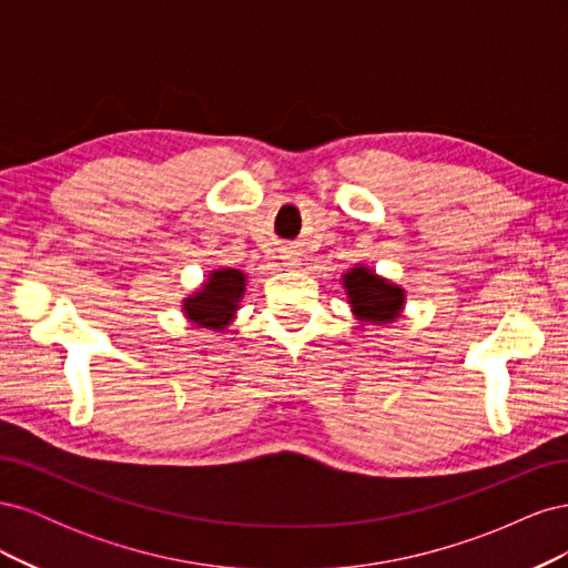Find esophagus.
Returning a JSON list of instances; mask_svg holds the SVG:
<instances>
[{"label": "esophagus", "instance_id": "1", "mask_svg": "<svg viewBox=\"0 0 568 568\" xmlns=\"http://www.w3.org/2000/svg\"><path fill=\"white\" fill-rule=\"evenodd\" d=\"M282 261H284V265L286 267H301V253L298 251H294V248H286L284 253H282Z\"/></svg>", "mask_w": 568, "mask_h": 568}]
</instances>
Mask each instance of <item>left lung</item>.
Segmentation results:
<instances>
[{"label":"left lung","instance_id":"1","mask_svg":"<svg viewBox=\"0 0 568 568\" xmlns=\"http://www.w3.org/2000/svg\"><path fill=\"white\" fill-rule=\"evenodd\" d=\"M343 286L359 322L386 324L400 315L405 291L388 280L376 277L367 267H353L343 274Z\"/></svg>","mask_w":568,"mask_h":568}]
</instances>
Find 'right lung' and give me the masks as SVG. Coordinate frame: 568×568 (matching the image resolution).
Instances as JSON below:
<instances>
[{
	"mask_svg": "<svg viewBox=\"0 0 568 568\" xmlns=\"http://www.w3.org/2000/svg\"><path fill=\"white\" fill-rule=\"evenodd\" d=\"M246 291V274L242 270H215L209 282L184 301V315L205 329L222 332L232 322L239 301Z\"/></svg>",
	"mask_w": 568,
	"mask_h": 568,
	"instance_id": "add662e5",
	"label": "right lung"
}]
</instances>
